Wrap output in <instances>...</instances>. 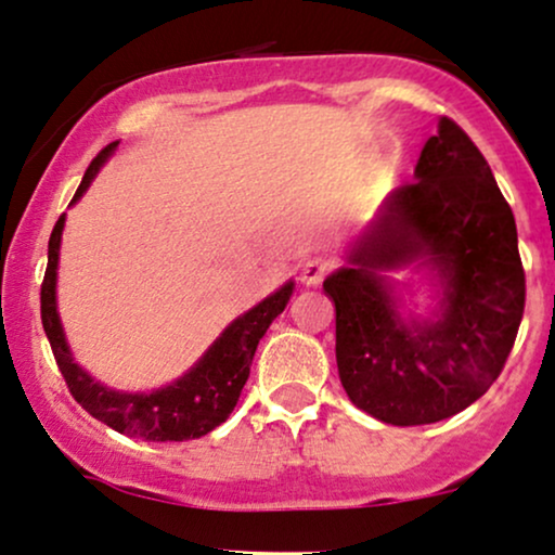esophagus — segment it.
I'll return each instance as SVG.
<instances>
[{"instance_id":"obj_1","label":"esophagus","mask_w":555,"mask_h":555,"mask_svg":"<svg viewBox=\"0 0 555 555\" xmlns=\"http://www.w3.org/2000/svg\"><path fill=\"white\" fill-rule=\"evenodd\" d=\"M330 271H333V261H330V258H325V256H312V258H307L305 263H301L299 279H301V284L318 286V284L322 282V279L327 276Z\"/></svg>"}]
</instances>
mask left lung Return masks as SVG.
I'll list each match as a JSON object with an SVG mask.
<instances>
[{"mask_svg": "<svg viewBox=\"0 0 555 555\" xmlns=\"http://www.w3.org/2000/svg\"><path fill=\"white\" fill-rule=\"evenodd\" d=\"M415 260L439 286L427 319L401 312L386 276ZM346 261L322 289L335 305L340 384L359 410L387 425H430L492 387L522 320L525 271L515 215L453 120L438 122L415 181L382 202Z\"/></svg>", "mask_w": 555, "mask_h": 555, "instance_id": "8db88e82", "label": "left lung"}]
</instances>
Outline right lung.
I'll return each mask as SVG.
<instances>
[{
	"label": "right lung",
	"mask_w": 555,
	"mask_h": 555,
	"mask_svg": "<svg viewBox=\"0 0 555 555\" xmlns=\"http://www.w3.org/2000/svg\"><path fill=\"white\" fill-rule=\"evenodd\" d=\"M117 145H120V140L109 143L100 156L91 160L72 205L81 199L91 181L100 173V168L117 151ZM63 225H66V215L59 217L51 241H48V269L43 289H40V314H43V330L48 340H51L55 363H59L76 402L91 417L109 425L112 430L130 435V438L153 440V443L194 440L225 423L230 412L235 410L237 399H241L245 382H248L250 361H254L258 340L263 338L271 322L289 305L294 292L292 279L258 301L256 307H250L248 312H243L241 318L230 322L220 333V338L202 353V359L186 374L173 378L171 384L153 391L109 389L107 384L96 382L89 371H83L74 361V353L68 348L66 333H63L61 325L55 284H59Z\"/></svg>",
	"instance_id": "obj_1"
}]
</instances>
